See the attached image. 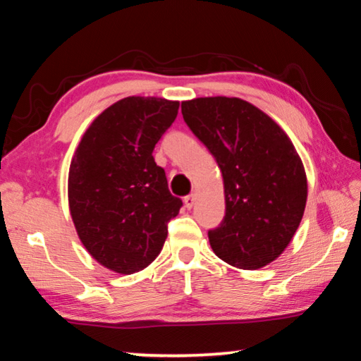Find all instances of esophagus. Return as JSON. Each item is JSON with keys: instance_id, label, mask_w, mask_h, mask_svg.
<instances>
[{"instance_id": "esophagus-1", "label": "esophagus", "mask_w": 361, "mask_h": 361, "mask_svg": "<svg viewBox=\"0 0 361 361\" xmlns=\"http://www.w3.org/2000/svg\"><path fill=\"white\" fill-rule=\"evenodd\" d=\"M195 204V194H189L185 197V207L188 210H191Z\"/></svg>"}]
</instances>
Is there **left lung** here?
<instances>
[{
  "label": "left lung",
  "mask_w": 361,
  "mask_h": 361,
  "mask_svg": "<svg viewBox=\"0 0 361 361\" xmlns=\"http://www.w3.org/2000/svg\"><path fill=\"white\" fill-rule=\"evenodd\" d=\"M183 119L216 159L226 215L209 231L213 252L237 269H261L288 247L307 200V176L271 116L237 97L181 103Z\"/></svg>",
  "instance_id": "8db88e82"
}]
</instances>
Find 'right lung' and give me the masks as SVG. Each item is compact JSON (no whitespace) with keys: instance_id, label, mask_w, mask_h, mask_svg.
I'll list each match as a JSON object with an SVG mask.
<instances>
[{"instance_id":"right-lung-1","label":"right lung","mask_w":361,"mask_h":361,"mask_svg":"<svg viewBox=\"0 0 361 361\" xmlns=\"http://www.w3.org/2000/svg\"><path fill=\"white\" fill-rule=\"evenodd\" d=\"M178 108L159 97H126L97 116L71 159V219L84 248L109 271L129 276L148 267L181 209L152 157Z\"/></svg>"}]
</instances>
